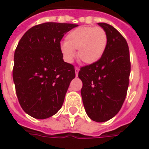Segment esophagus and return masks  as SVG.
Here are the masks:
<instances>
[{
    "label": "esophagus",
    "mask_w": 149,
    "mask_h": 149,
    "mask_svg": "<svg viewBox=\"0 0 149 149\" xmlns=\"http://www.w3.org/2000/svg\"><path fill=\"white\" fill-rule=\"evenodd\" d=\"M80 71V68L78 67H76L75 68V72H76V77H77L78 76V72Z\"/></svg>",
    "instance_id": "obj_1"
}]
</instances>
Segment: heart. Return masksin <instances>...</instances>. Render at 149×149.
I'll return each instance as SVG.
<instances>
[{
	"mask_svg": "<svg viewBox=\"0 0 149 149\" xmlns=\"http://www.w3.org/2000/svg\"><path fill=\"white\" fill-rule=\"evenodd\" d=\"M107 35L103 28L79 26L72 30L65 37L60 51L64 59L71 63L77 50V57L83 63L95 64L102 57L107 49Z\"/></svg>",
	"mask_w": 149,
	"mask_h": 149,
	"instance_id": "b5f03b06",
	"label": "heart"
}]
</instances>
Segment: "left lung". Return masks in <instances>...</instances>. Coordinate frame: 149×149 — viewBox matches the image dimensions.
I'll use <instances>...</instances> for the list:
<instances>
[{"mask_svg": "<svg viewBox=\"0 0 149 149\" xmlns=\"http://www.w3.org/2000/svg\"><path fill=\"white\" fill-rule=\"evenodd\" d=\"M107 35V49L95 64L81 68L78 77L85 112L92 120H110L120 111L126 98L131 72L130 53L123 36L112 26L98 23Z\"/></svg>", "mask_w": 149, "mask_h": 149, "instance_id": "obj_1", "label": "left lung"}]
</instances>
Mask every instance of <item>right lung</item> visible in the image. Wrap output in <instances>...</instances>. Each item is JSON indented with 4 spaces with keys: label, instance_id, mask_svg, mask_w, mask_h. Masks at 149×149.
I'll return each mask as SVG.
<instances>
[{
    "label": "right lung",
    "instance_id": "1",
    "mask_svg": "<svg viewBox=\"0 0 149 149\" xmlns=\"http://www.w3.org/2000/svg\"><path fill=\"white\" fill-rule=\"evenodd\" d=\"M77 26L39 24L28 30L17 46L13 69L17 97L22 110L33 118H49L62 107L75 69L63 60L60 41Z\"/></svg>",
    "mask_w": 149,
    "mask_h": 149
}]
</instances>
